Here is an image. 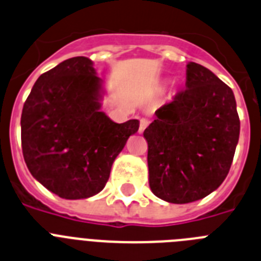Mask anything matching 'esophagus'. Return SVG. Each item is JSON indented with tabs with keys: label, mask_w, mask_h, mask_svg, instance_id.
Returning <instances> with one entry per match:
<instances>
[{
	"label": "esophagus",
	"mask_w": 261,
	"mask_h": 261,
	"mask_svg": "<svg viewBox=\"0 0 261 261\" xmlns=\"http://www.w3.org/2000/svg\"><path fill=\"white\" fill-rule=\"evenodd\" d=\"M148 123H149V121L147 119V118H142V119H140V123H139V133L140 134L146 130V127L148 126Z\"/></svg>",
	"instance_id": "34e87169"
}]
</instances>
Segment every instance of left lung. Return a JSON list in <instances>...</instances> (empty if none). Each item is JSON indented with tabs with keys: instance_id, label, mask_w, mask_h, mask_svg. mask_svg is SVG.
<instances>
[{
	"instance_id": "8db88e82",
	"label": "left lung",
	"mask_w": 261,
	"mask_h": 261,
	"mask_svg": "<svg viewBox=\"0 0 261 261\" xmlns=\"http://www.w3.org/2000/svg\"><path fill=\"white\" fill-rule=\"evenodd\" d=\"M185 90L155 112L144 130L152 193L189 203L214 192L227 176L239 140L234 93L212 71L190 62Z\"/></svg>"
}]
</instances>
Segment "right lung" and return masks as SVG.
<instances>
[{
	"label": "right lung",
	"mask_w": 261,
	"mask_h": 261,
	"mask_svg": "<svg viewBox=\"0 0 261 261\" xmlns=\"http://www.w3.org/2000/svg\"><path fill=\"white\" fill-rule=\"evenodd\" d=\"M102 80L85 56L40 74L23 105L22 152L44 188L65 199L88 198L105 188L115 158L139 128L101 112Z\"/></svg>",
	"instance_id": "add662e5"
}]
</instances>
